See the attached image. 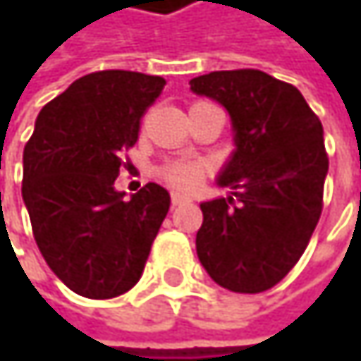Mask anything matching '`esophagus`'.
<instances>
[{
    "label": "esophagus",
    "mask_w": 361,
    "mask_h": 361,
    "mask_svg": "<svg viewBox=\"0 0 361 361\" xmlns=\"http://www.w3.org/2000/svg\"><path fill=\"white\" fill-rule=\"evenodd\" d=\"M183 202H188V196H183V194H171V204L173 207L183 204Z\"/></svg>",
    "instance_id": "1"
}]
</instances>
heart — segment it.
I'll return each instance as SVG.
<instances>
[{
	"label": "heart",
	"instance_id": "obj_1",
	"mask_svg": "<svg viewBox=\"0 0 361 361\" xmlns=\"http://www.w3.org/2000/svg\"><path fill=\"white\" fill-rule=\"evenodd\" d=\"M209 102H194L190 110L207 106ZM207 176V165L196 159H180L171 161L161 169V178L176 190H194Z\"/></svg>",
	"mask_w": 361,
	"mask_h": 361
}]
</instances>
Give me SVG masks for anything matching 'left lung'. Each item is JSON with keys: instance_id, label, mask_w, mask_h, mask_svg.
<instances>
[{"instance_id": "left-lung-1", "label": "left lung", "mask_w": 361, "mask_h": 361, "mask_svg": "<svg viewBox=\"0 0 361 361\" xmlns=\"http://www.w3.org/2000/svg\"><path fill=\"white\" fill-rule=\"evenodd\" d=\"M190 90L224 104L236 131V152L219 176L234 198L200 204L198 259L232 293L269 290L301 259L322 215V123L295 85L257 68L200 75Z\"/></svg>"}]
</instances>
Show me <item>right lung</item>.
I'll return each instance as SVG.
<instances>
[{"mask_svg": "<svg viewBox=\"0 0 361 361\" xmlns=\"http://www.w3.org/2000/svg\"><path fill=\"white\" fill-rule=\"evenodd\" d=\"M165 83L133 71L90 73L41 109L25 146L23 198L37 247L81 297L112 299L133 288L167 217L163 185L150 181L131 200L114 190Z\"/></svg>", "mask_w": 361, "mask_h": 361, "instance_id": "right-lung-1", "label": "right lung"}]
</instances>
